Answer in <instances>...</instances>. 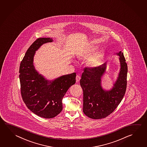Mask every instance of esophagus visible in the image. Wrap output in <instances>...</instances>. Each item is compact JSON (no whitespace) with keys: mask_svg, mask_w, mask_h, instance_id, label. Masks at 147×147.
<instances>
[{"mask_svg":"<svg viewBox=\"0 0 147 147\" xmlns=\"http://www.w3.org/2000/svg\"><path fill=\"white\" fill-rule=\"evenodd\" d=\"M80 75H76V82H79L80 81Z\"/></svg>","mask_w":147,"mask_h":147,"instance_id":"esophagus-1","label":"esophagus"}]
</instances>
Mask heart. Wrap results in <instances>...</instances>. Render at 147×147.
<instances>
[{"mask_svg": "<svg viewBox=\"0 0 147 147\" xmlns=\"http://www.w3.org/2000/svg\"><path fill=\"white\" fill-rule=\"evenodd\" d=\"M95 49H96L95 47H92L89 49L88 52V54L93 53V52L95 51ZM101 57H102V55L100 53L95 54L89 60V65H90V66H92V67L97 65L100 62V61Z\"/></svg>", "mask_w": 147, "mask_h": 147, "instance_id": "heart-1", "label": "heart"}]
</instances>
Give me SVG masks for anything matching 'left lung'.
<instances>
[{
    "label": "left lung",
    "instance_id": "obj_1",
    "mask_svg": "<svg viewBox=\"0 0 147 147\" xmlns=\"http://www.w3.org/2000/svg\"><path fill=\"white\" fill-rule=\"evenodd\" d=\"M121 69L118 80L110 91H104L100 78L105 71L106 63L95 67H86L80 80L83 90V112L90 118H105L115 110L126 91L127 66L123 53L120 52Z\"/></svg>",
    "mask_w": 147,
    "mask_h": 147
}]
</instances>
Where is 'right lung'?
I'll return each mask as SVG.
<instances>
[{
    "instance_id": "right-lung-1",
    "label": "right lung",
    "mask_w": 147,
    "mask_h": 147,
    "mask_svg": "<svg viewBox=\"0 0 147 147\" xmlns=\"http://www.w3.org/2000/svg\"><path fill=\"white\" fill-rule=\"evenodd\" d=\"M49 38L36 39L27 49L19 70L22 99L30 111L44 118H54L62 111V100L76 82V73L63 75L52 82L45 80L35 70V52L42 44L52 42Z\"/></svg>"
}]
</instances>
